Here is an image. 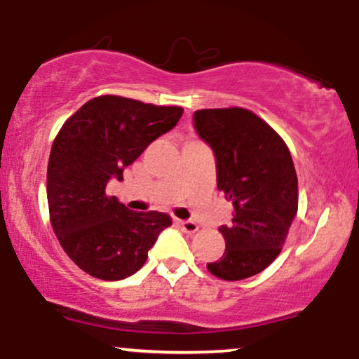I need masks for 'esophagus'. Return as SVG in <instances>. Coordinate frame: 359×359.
<instances>
[{"label": "esophagus", "mask_w": 359, "mask_h": 359, "mask_svg": "<svg viewBox=\"0 0 359 359\" xmlns=\"http://www.w3.org/2000/svg\"><path fill=\"white\" fill-rule=\"evenodd\" d=\"M179 224H180V228H182L184 231L189 234L199 231V226H197V222H194V221H179Z\"/></svg>", "instance_id": "esophagus-1"}]
</instances>
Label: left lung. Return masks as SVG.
<instances>
[{"mask_svg": "<svg viewBox=\"0 0 359 359\" xmlns=\"http://www.w3.org/2000/svg\"><path fill=\"white\" fill-rule=\"evenodd\" d=\"M194 126L216 155L217 189L234 209L233 224L219 228L224 255L208 270L229 282L253 277L278 257L297 214L292 155L277 131L250 109H199Z\"/></svg>", "mask_w": 359, "mask_h": 359, "instance_id": "left-lung-1", "label": "left lung"}]
</instances>
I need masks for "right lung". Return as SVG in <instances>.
<instances>
[{
    "label": "right lung",
    "instance_id": "right-lung-1",
    "mask_svg": "<svg viewBox=\"0 0 359 359\" xmlns=\"http://www.w3.org/2000/svg\"><path fill=\"white\" fill-rule=\"evenodd\" d=\"M180 106L97 96L57 133L47 167L50 224L67 257L90 277L123 280L145 265L148 250L172 224L165 212H137L106 194L109 179L177 125Z\"/></svg>",
    "mask_w": 359,
    "mask_h": 359
}]
</instances>
